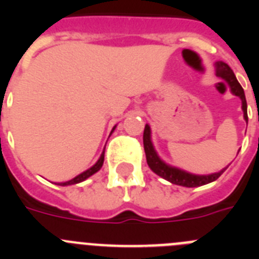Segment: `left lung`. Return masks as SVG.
Wrapping results in <instances>:
<instances>
[{"label":"left lung","mask_w":259,"mask_h":259,"mask_svg":"<svg viewBox=\"0 0 259 259\" xmlns=\"http://www.w3.org/2000/svg\"><path fill=\"white\" fill-rule=\"evenodd\" d=\"M215 72H217V76L222 77L223 80H226L231 87V92L235 96L241 98L242 102V111H244V119L248 123V111H246V100H245V93H244V89L240 85V83L237 81L236 76L233 74V71L231 70L230 66L224 62H217L215 63ZM144 150H145L146 154V162L149 164V167L152 168L153 172H155L157 175H159L161 178L166 179L167 182L172 183L176 185H183V187H200V185L209 184V183L214 182L222 175V174L226 171V168L221 170L219 172L210 174V175H194V174L187 172L184 170H180L178 167H172L170 164L164 163L161 158L158 157L157 152L154 150V146L152 144V139H150V127L148 124L145 125V130H144Z\"/></svg>","instance_id":"obj_1"}]
</instances>
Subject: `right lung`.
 <instances>
[{"instance_id":"1","label":"right lung","mask_w":259,"mask_h":259,"mask_svg":"<svg viewBox=\"0 0 259 259\" xmlns=\"http://www.w3.org/2000/svg\"><path fill=\"white\" fill-rule=\"evenodd\" d=\"M114 130H115V127L113 128V131H114ZM113 131H111V132H113ZM104 158H105V149H104V152H102V154H101V157H100V159H98V161L96 162V164H93V166L91 167V168H88V170H87V171L81 172V174H80V175L75 176L74 179H71V180H68V182H65V183H59L58 185H71V184H77V183L84 182V180H85V179H88L89 176H92L93 174H96L98 170H100V168H101L102 164H104Z\"/></svg>"}]
</instances>
